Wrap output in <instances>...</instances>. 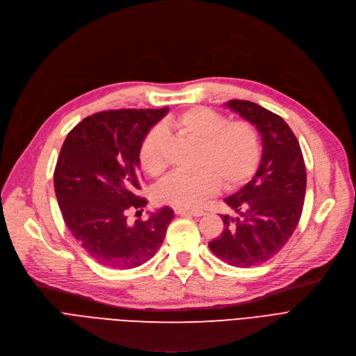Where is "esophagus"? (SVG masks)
<instances>
[{
  "label": "esophagus",
  "mask_w": 356,
  "mask_h": 356,
  "mask_svg": "<svg viewBox=\"0 0 356 356\" xmlns=\"http://www.w3.org/2000/svg\"><path fill=\"white\" fill-rule=\"evenodd\" d=\"M175 214L178 216H194V217H201L205 214L204 210L201 208H195V210H186V208H175Z\"/></svg>",
  "instance_id": "obj_1"
}]
</instances>
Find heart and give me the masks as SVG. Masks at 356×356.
I'll return each instance as SVG.
<instances>
[{
	"instance_id": "1",
	"label": "heart",
	"mask_w": 356,
	"mask_h": 356,
	"mask_svg": "<svg viewBox=\"0 0 356 356\" xmlns=\"http://www.w3.org/2000/svg\"><path fill=\"white\" fill-rule=\"evenodd\" d=\"M166 128L198 142L194 158L197 170L174 172L155 190L161 204L175 208H194L213 195L220 184L236 188L252 178L261 161V138L248 120H228L222 113L197 106L166 122ZM166 135L152 128L139 146V162L143 171L158 175L165 168Z\"/></svg>"
}]
</instances>
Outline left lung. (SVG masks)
<instances>
[{"mask_svg":"<svg viewBox=\"0 0 356 356\" xmlns=\"http://www.w3.org/2000/svg\"><path fill=\"white\" fill-rule=\"evenodd\" d=\"M225 106L257 128L263 154L253 179L224 200L238 216H221L222 233L208 247L229 266L244 268L276 256L293 234L303 210L306 166L295 134L279 115L248 100Z\"/></svg>","mask_w":356,"mask_h":356,"instance_id":"left-lung-1","label":"left lung"}]
</instances>
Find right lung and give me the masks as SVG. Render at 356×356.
<instances>
[{"label":"right lung","instance_id":"obj_1","mask_svg":"<svg viewBox=\"0 0 356 356\" xmlns=\"http://www.w3.org/2000/svg\"><path fill=\"white\" fill-rule=\"evenodd\" d=\"M168 108L104 111L69 132L54 170L57 202L67 228L99 264L134 268L163 243L174 218L170 207L134 224L128 213L143 211L139 190V146Z\"/></svg>","mask_w":356,"mask_h":356}]
</instances>
